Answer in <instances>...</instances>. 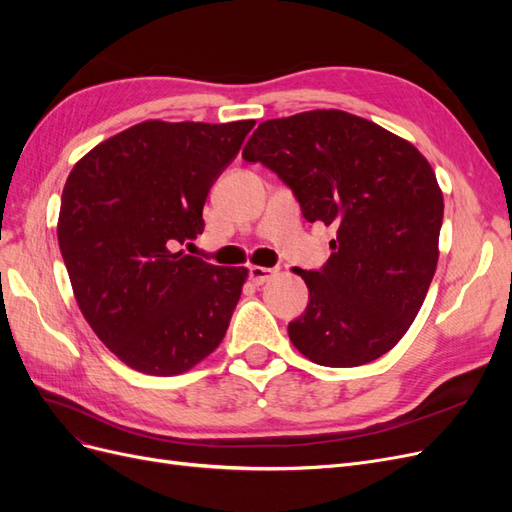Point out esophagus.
Returning <instances> with one entry per match:
<instances>
[{"label": "esophagus", "mask_w": 512, "mask_h": 512, "mask_svg": "<svg viewBox=\"0 0 512 512\" xmlns=\"http://www.w3.org/2000/svg\"><path fill=\"white\" fill-rule=\"evenodd\" d=\"M275 275H277V269H271V267H258V265L250 267V280H252L256 286L273 280Z\"/></svg>", "instance_id": "34e87169"}]
</instances>
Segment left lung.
<instances>
[{
	"instance_id": "obj_1",
	"label": "left lung",
	"mask_w": 512,
	"mask_h": 512,
	"mask_svg": "<svg viewBox=\"0 0 512 512\" xmlns=\"http://www.w3.org/2000/svg\"><path fill=\"white\" fill-rule=\"evenodd\" d=\"M245 162L275 170L307 222L335 226L320 271H301L292 346L327 367L386 354L410 329L438 267L444 196L427 158L378 123L337 108L262 121Z\"/></svg>"
}]
</instances>
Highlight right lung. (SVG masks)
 I'll return each instance as SVG.
<instances>
[{
	"mask_svg": "<svg viewBox=\"0 0 512 512\" xmlns=\"http://www.w3.org/2000/svg\"><path fill=\"white\" fill-rule=\"evenodd\" d=\"M254 123L149 119L70 170L57 239L76 303L141 374H185L222 344L247 269L209 265L179 245L203 235L211 185Z\"/></svg>",
	"mask_w": 512,
	"mask_h": 512,
	"instance_id": "obj_1",
	"label": "right lung"
}]
</instances>
